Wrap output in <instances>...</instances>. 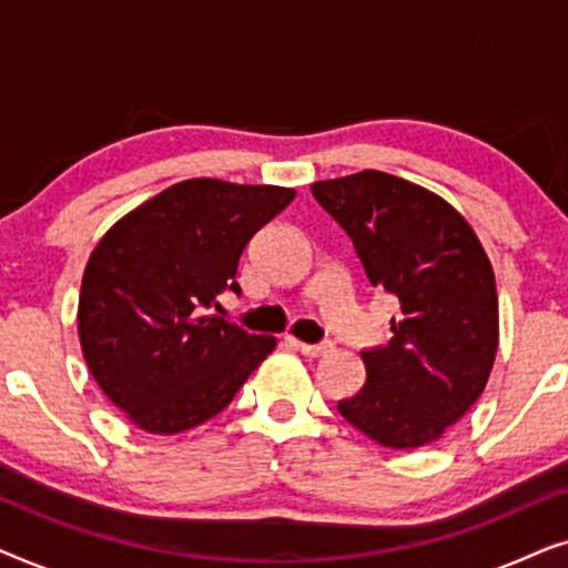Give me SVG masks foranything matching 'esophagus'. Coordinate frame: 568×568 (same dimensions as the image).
Segmentation results:
<instances>
[{
    "label": "esophagus",
    "mask_w": 568,
    "mask_h": 568,
    "mask_svg": "<svg viewBox=\"0 0 568 568\" xmlns=\"http://www.w3.org/2000/svg\"><path fill=\"white\" fill-rule=\"evenodd\" d=\"M294 344H297V348L305 356H325V354L333 352L331 341H323V344H300V341H294Z\"/></svg>",
    "instance_id": "obj_1"
}]
</instances>
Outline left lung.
<instances>
[{
    "mask_svg": "<svg viewBox=\"0 0 568 568\" xmlns=\"http://www.w3.org/2000/svg\"><path fill=\"white\" fill-rule=\"evenodd\" d=\"M372 286L398 300L387 346L364 348L367 383L338 414L377 445L437 442L484 393L499 346L494 268L470 224L437 193L364 173L313 183Z\"/></svg>",
    "mask_w": 568,
    "mask_h": 568,
    "instance_id": "obj_1",
    "label": "left lung"
}]
</instances>
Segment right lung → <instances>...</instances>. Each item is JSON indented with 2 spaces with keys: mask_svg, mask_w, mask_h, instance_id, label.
<instances>
[{
  "mask_svg": "<svg viewBox=\"0 0 568 568\" xmlns=\"http://www.w3.org/2000/svg\"><path fill=\"white\" fill-rule=\"evenodd\" d=\"M292 199L276 185L193 178L136 206L92 251L77 313L82 354L139 429L178 434L209 422L274 352V338L212 307L224 292L240 294V255Z\"/></svg>",
  "mask_w": 568,
  "mask_h": 568,
  "instance_id": "1",
  "label": "right lung"
}]
</instances>
